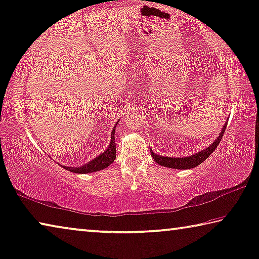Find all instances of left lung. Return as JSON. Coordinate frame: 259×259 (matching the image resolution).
I'll return each mask as SVG.
<instances>
[{
	"label": "left lung",
	"instance_id": "left-lung-1",
	"mask_svg": "<svg viewBox=\"0 0 259 259\" xmlns=\"http://www.w3.org/2000/svg\"><path fill=\"white\" fill-rule=\"evenodd\" d=\"M226 126H227V123L224 125L223 130L219 135V137L215 139L214 143L211 146H208L207 149H205L203 151H200L199 153H196L194 155H190V157L187 158H169V157H161V155L154 154L153 152L151 151V155L152 158L154 159V161L161 165L163 167H168V168H175V169H190V168H194L196 166H198L202 163L203 161H205L210 155L213 153V151L217 149V146L219 145V143L223 138Z\"/></svg>",
	"mask_w": 259,
	"mask_h": 259
}]
</instances>
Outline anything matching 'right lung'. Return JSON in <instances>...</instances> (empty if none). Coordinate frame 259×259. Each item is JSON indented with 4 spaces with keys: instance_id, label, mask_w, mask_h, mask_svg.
<instances>
[{
    "instance_id": "add662e5",
    "label": "right lung",
    "mask_w": 259,
    "mask_h": 259,
    "mask_svg": "<svg viewBox=\"0 0 259 259\" xmlns=\"http://www.w3.org/2000/svg\"><path fill=\"white\" fill-rule=\"evenodd\" d=\"M115 129L112 131V141H110V145L107 150L93 159L92 161H90L86 165L81 167H64L65 169L72 171V173L78 174H86V173H92V171H98L101 169H105L106 167H108L112 163L115 158H116V147H115V139H114Z\"/></svg>"
}]
</instances>
